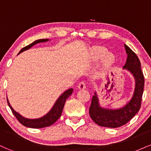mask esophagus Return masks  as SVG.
Here are the masks:
<instances>
[{
    "label": "esophagus",
    "mask_w": 151,
    "mask_h": 151,
    "mask_svg": "<svg viewBox=\"0 0 151 151\" xmlns=\"http://www.w3.org/2000/svg\"><path fill=\"white\" fill-rule=\"evenodd\" d=\"M78 88L79 89H84L86 88V83L84 81H81V82L79 83L78 84Z\"/></svg>",
    "instance_id": "obj_1"
}]
</instances>
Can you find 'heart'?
<instances>
[{"instance_id": "b5f03b06", "label": "heart", "mask_w": 151, "mask_h": 151, "mask_svg": "<svg viewBox=\"0 0 151 151\" xmlns=\"http://www.w3.org/2000/svg\"><path fill=\"white\" fill-rule=\"evenodd\" d=\"M107 54H108V52H107L106 50L103 49V48L97 49L96 51H95V55H94L95 60H100V59H102L103 58H104L105 56H106ZM114 60H115V58H114L113 55H108L106 57L104 65L106 68H108V67H111V66L113 65Z\"/></svg>"}]
</instances>
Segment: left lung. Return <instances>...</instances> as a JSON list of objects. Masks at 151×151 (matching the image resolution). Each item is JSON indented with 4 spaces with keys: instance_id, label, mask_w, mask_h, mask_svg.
Listing matches in <instances>:
<instances>
[{
    "instance_id": "8db88e82",
    "label": "left lung",
    "mask_w": 151,
    "mask_h": 151,
    "mask_svg": "<svg viewBox=\"0 0 151 151\" xmlns=\"http://www.w3.org/2000/svg\"><path fill=\"white\" fill-rule=\"evenodd\" d=\"M124 47L127 53V59L123 69L131 72L134 77L136 82L134 92L131 99L122 108L109 109L100 106L98 95L95 91L89 108V115L91 119L100 126L118 128L125 125L133 119L141 108L145 82L141 62L131 48L126 45H124Z\"/></svg>"
}]
</instances>
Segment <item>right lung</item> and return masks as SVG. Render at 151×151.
<instances>
[{
	"label": "right lung",
	"mask_w": 151,
	"mask_h": 151,
	"mask_svg": "<svg viewBox=\"0 0 151 151\" xmlns=\"http://www.w3.org/2000/svg\"><path fill=\"white\" fill-rule=\"evenodd\" d=\"M47 41H49L48 39H40L35 40V42L29 45L22 48V49L19 52L18 55L20 53L22 52L25 51V50H29L30 47H32V46L37 44V43L47 42ZM72 92H73V89H69L66 90L65 92L62 93L61 96L58 99V100H57L56 102L55 103V104H54L52 108L51 109V110H50L46 115H45L44 116L39 118V119H26V118L22 116L20 114H18V112L15 111L14 109H13V107L11 106L9 101H8V98H7V102H8V104L9 106L10 109H11L13 114H14V116L16 117V119H18L20 124L28 128H32V129H41V128H45L47 127V126L52 125L54 123H55L58 120L59 118L61 116V114L62 110H63L66 100L67 99V98H68L71 94H72Z\"/></svg>",
	"instance_id": "right-lung-1"
}]
</instances>
